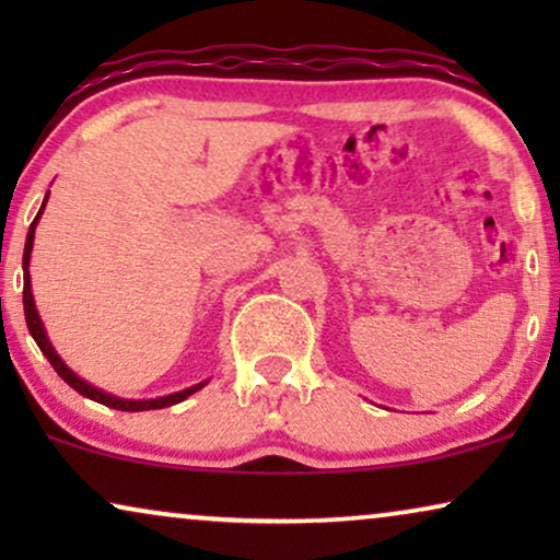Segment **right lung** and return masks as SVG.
<instances>
[{
	"mask_svg": "<svg viewBox=\"0 0 560 560\" xmlns=\"http://www.w3.org/2000/svg\"><path fill=\"white\" fill-rule=\"evenodd\" d=\"M48 196L50 190L45 194L43 198V206L40 211H37V217L33 219V224H30V232H27V240H25V255H22V270H25V288H22V303H25V320H27V328H30V336H33L37 347L45 357H48V362L52 364V370H56L60 377H63L68 385H71L75 393L89 397V400L94 402H102L106 408H114V410H125V412H140V410H160V408H171V405H178L190 397L194 393H198L203 385H209V380L206 382H198V385H190L186 389H180V393H173V395H163V397H152V400H127V397H117L112 393H104V389H98L96 385H91L83 377H79L71 366H68L63 359L56 349H52V343L48 339V331H45L43 326V318L40 313L35 308V298H33V282H30V255H33V242H35V226L37 221H40L43 211H45V203H48Z\"/></svg>",
	"mask_w": 560,
	"mask_h": 560,
	"instance_id": "obj_1",
	"label": "right lung"
}]
</instances>
